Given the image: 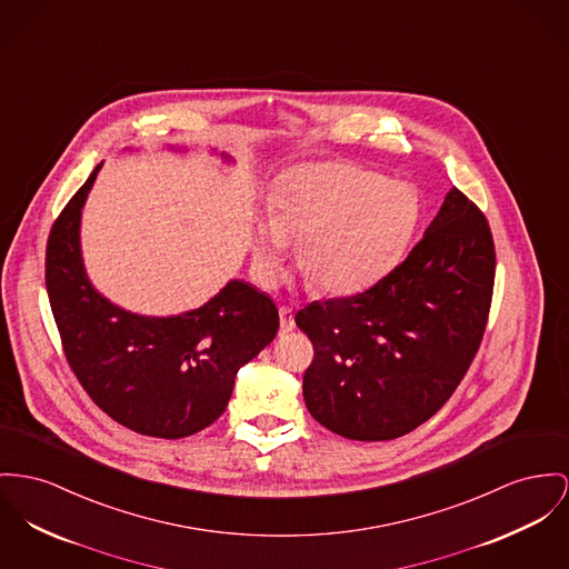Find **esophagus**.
<instances>
[{
    "mask_svg": "<svg viewBox=\"0 0 569 569\" xmlns=\"http://www.w3.org/2000/svg\"><path fill=\"white\" fill-rule=\"evenodd\" d=\"M278 312H280V330H282V332L293 330V328H296V315H293V310L287 308V306H280Z\"/></svg>",
    "mask_w": 569,
    "mask_h": 569,
    "instance_id": "1",
    "label": "esophagus"
}]
</instances>
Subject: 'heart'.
<instances>
[{"label":"heart","instance_id":"heart-1","mask_svg":"<svg viewBox=\"0 0 569 569\" xmlns=\"http://www.w3.org/2000/svg\"><path fill=\"white\" fill-rule=\"evenodd\" d=\"M420 196L406 181L353 163H315L289 172L269 202L252 259L266 282L278 278L289 239L323 293L371 287L397 266L420 222Z\"/></svg>","mask_w":569,"mask_h":569}]
</instances>
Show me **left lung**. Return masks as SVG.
Wrapping results in <instances>:
<instances>
[{
    "instance_id": "left-lung-1",
    "label": "left lung",
    "mask_w": 569,
    "mask_h": 569,
    "mask_svg": "<svg viewBox=\"0 0 569 569\" xmlns=\"http://www.w3.org/2000/svg\"><path fill=\"white\" fill-rule=\"evenodd\" d=\"M496 250L481 209L453 188L408 259L371 289L296 315L315 347L303 401L349 440L410 433L466 376L492 306Z\"/></svg>"
}]
</instances>
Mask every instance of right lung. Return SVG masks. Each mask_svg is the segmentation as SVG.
Listing matches in <instances>:
<instances>
[{
  "label": "right lung",
  "instance_id": "1",
  "mask_svg": "<svg viewBox=\"0 0 569 569\" xmlns=\"http://www.w3.org/2000/svg\"><path fill=\"white\" fill-rule=\"evenodd\" d=\"M53 222L44 284L64 356L90 399L122 427L177 440L222 417L237 371L273 341L278 308L243 280L177 317H144L106 300L88 280L79 220L99 170Z\"/></svg>",
  "mask_w": 569,
  "mask_h": 569
}]
</instances>
